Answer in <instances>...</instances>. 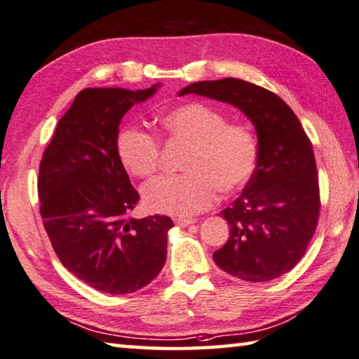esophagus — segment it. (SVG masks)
<instances>
[{
    "instance_id": "obj_1",
    "label": "esophagus",
    "mask_w": 359,
    "mask_h": 359,
    "mask_svg": "<svg viewBox=\"0 0 359 359\" xmlns=\"http://www.w3.org/2000/svg\"><path fill=\"white\" fill-rule=\"evenodd\" d=\"M194 222H196V221H194V219H186V217L175 219V224L180 225V227H187V225H191V224H194Z\"/></svg>"
}]
</instances>
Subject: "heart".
I'll return each instance as SVG.
<instances>
[{"label":"heart","instance_id":"heart-1","mask_svg":"<svg viewBox=\"0 0 359 359\" xmlns=\"http://www.w3.org/2000/svg\"><path fill=\"white\" fill-rule=\"evenodd\" d=\"M167 135L189 144L181 175H163L144 184L143 202L161 215L187 217L215 203L217 189L233 192L252 178L259 162V140L246 123H227L215 107L191 102L161 118ZM118 156L132 175L147 178L159 168V140L147 130L119 132Z\"/></svg>","mask_w":359,"mask_h":359}]
</instances>
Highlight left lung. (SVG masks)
<instances>
[{"label": "left lung", "instance_id": "8db88e82", "mask_svg": "<svg viewBox=\"0 0 359 359\" xmlns=\"http://www.w3.org/2000/svg\"><path fill=\"white\" fill-rule=\"evenodd\" d=\"M178 94L230 104L254 124L257 170L241 196L221 212L230 225V238L212 259L238 279H278L301 260L318 222V178L309 137L278 94L249 81H197Z\"/></svg>", "mask_w": 359, "mask_h": 359}]
</instances>
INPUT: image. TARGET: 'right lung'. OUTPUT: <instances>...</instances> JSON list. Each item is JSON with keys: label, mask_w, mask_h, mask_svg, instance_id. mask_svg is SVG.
Returning <instances> with one entry per match:
<instances>
[{"label": "right lung", "mask_w": 359, "mask_h": 359, "mask_svg": "<svg viewBox=\"0 0 359 359\" xmlns=\"http://www.w3.org/2000/svg\"><path fill=\"white\" fill-rule=\"evenodd\" d=\"M159 86L80 91L56 124L39 165L41 216L56 255L80 280L105 293L147 287L167 259L172 219L128 217L140 196L116 149L126 111Z\"/></svg>", "instance_id": "obj_1"}]
</instances>
